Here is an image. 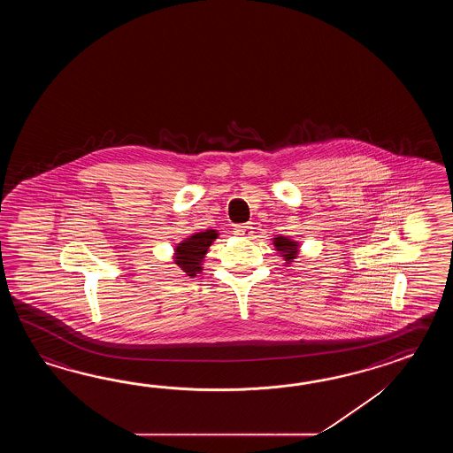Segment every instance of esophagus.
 I'll return each mask as SVG.
<instances>
[{"instance_id": "obj_1", "label": "esophagus", "mask_w": 453, "mask_h": 453, "mask_svg": "<svg viewBox=\"0 0 453 453\" xmlns=\"http://www.w3.org/2000/svg\"><path fill=\"white\" fill-rule=\"evenodd\" d=\"M233 230H234V234L242 236V238H250V234L254 233V228L250 226V223H246V225H236Z\"/></svg>"}]
</instances>
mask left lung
I'll list each match as a JSON object with an SVG mask.
<instances>
[{
    "label": "left lung",
    "mask_w": 453,
    "mask_h": 453,
    "mask_svg": "<svg viewBox=\"0 0 453 453\" xmlns=\"http://www.w3.org/2000/svg\"><path fill=\"white\" fill-rule=\"evenodd\" d=\"M273 244H275L277 250H281V254H283V257H285L287 262H293V259L296 257L298 246H296L295 241H289L287 238H283V236H279V238H275Z\"/></svg>",
    "instance_id": "1"
}]
</instances>
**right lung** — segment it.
<instances>
[{
	"label": "right lung",
	"mask_w": 453,
	"mask_h": 453,
	"mask_svg": "<svg viewBox=\"0 0 453 453\" xmlns=\"http://www.w3.org/2000/svg\"><path fill=\"white\" fill-rule=\"evenodd\" d=\"M217 238V233L213 230L196 233L191 238L181 242L176 248V264L181 267L188 277H196V273L201 269V260L212 241Z\"/></svg>",
	"instance_id": "right-lung-1"
}]
</instances>
